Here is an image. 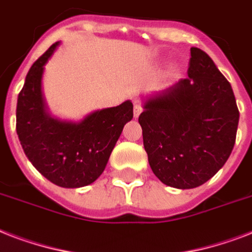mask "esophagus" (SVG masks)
<instances>
[{"label": "esophagus", "instance_id": "esophagus-1", "mask_svg": "<svg viewBox=\"0 0 252 252\" xmlns=\"http://www.w3.org/2000/svg\"><path fill=\"white\" fill-rule=\"evenodd\" d=\"M142 112V106H141V103L140 102H136L134 103V107H133V115L137 118L138 115L141 114Z\"/></svg>", "mask_w": 252, "mask_h": 252}]
</instances>
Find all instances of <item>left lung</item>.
Here are the masks:
<instances>
[{
	"mask_svg": "<svg viewBox=\"0 0 252 252\" xmlns=\"http://www.w3.org/2000/svg\"><path fill=\"white\" fill-rule=\"evenodd\" d=\"M188 77L146 100L138 123L149 165L166 186L199 187L234 148L239 111L229 81L192 47Z\"/></svg>",
	"mask_w": 252,
	"mask_h": 252,
	"instance_id": "8db88e82",
	"label": "left lung"
}]
</instances>
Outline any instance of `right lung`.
Instances as JSON below:
<instances>
[{
  "label": "right lung",
  "instance_id": "right-lung-1",
  "mask_svg": "<svg viewBox=\"0 0 252 252\" xmlns=\"http://www.w3.org/2000/svg\"><path fill=\"white\" fill-rule=\"evenodd\" d=\"M59 41L52 44L26 76L18 95L17 133L21 145L37 171L52 183L78 188L98 179L126 123L133 118L129 100L95 111L80 123L61 122L45 111L41 76Z\"/></svg>",
  "mask_w": 252,
  "mask_h": 252
}]
</instances>
